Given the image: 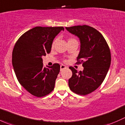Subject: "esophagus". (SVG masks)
Returning <instances> with one entry per match:
<instances>
[{
  "label": "esophagus",
  "mask_w": 125,
  "mask_h": 125,
  "mask_svg": "<svg viewBox=\"0 0 125 125\" xmlns=\"http://www.w3.org/2000/svg\"><path fill=\"white\" fill-rule=\"evenodd\" d=\"M66 68V66H65L64 65H60V71H62L64 69H65Z\"/></svg>",
  "instance_id": "1"
}]
</instances>
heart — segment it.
<instances>
[{"label": "heart", "mask_w": 125, "mask_h": 125, "mask_svg": "<svg viewBox=\"0 0 125 125\" xmlns=\"http://www.w3.org/2000/svg\"><path fill=\"white\" fill-rule=\"evenodd\" d=\"M74 40H75V39L71 38H71H69L68 39V42H69L74 41ZM56 42H57L56 39H55V40L53 41V42L52 43V45H51V47H52V48H54L55 43H56Z\"/></svg>", "instance_id": "obj_1"}]
</instances>
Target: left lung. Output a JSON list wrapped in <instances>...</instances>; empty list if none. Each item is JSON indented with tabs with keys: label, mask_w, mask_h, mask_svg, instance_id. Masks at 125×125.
Masks as SVG:
<instances>
[{
	"label": "left lung",
	"mask_w": 125,
	"mask_h": 125,
	"mask_svg": "<svg viewBox=\"0 0 125 125\" xmlns=\"http://www.w3.org/2000/svg\"><path fill=\"white\" fill-rule=\"evenodd\" d=\"M66 29L80 39L77 63H82L84 68L83 71L69 68L73 73L69 87L75 94L86 95L97 89L105 79L111 65L110 50L102 34L91 26L78 25Z\"/></svg>",
	"instance_id": "obj_1"
}]
</instances>
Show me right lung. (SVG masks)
Masks as SVG:
<instances>
[{"instance_id": "1", "label": "right lung", "mask_w": 125, "mask_h": 125, "mask_svg": "<svg viewBox=\"0 0 125 125\" xmlns=\"http://www.w3.org/2000/svg\"><path fill=\"white\" fill-rule=\"evenodd\" d=\"M62 30L63 26H36L22 34L14 47L12 63L16 77L28 92L37 97L48 95L54 88L60 65L46 68L42 57L50 53L54 39Z\"/></svg>"}]
</instances>
